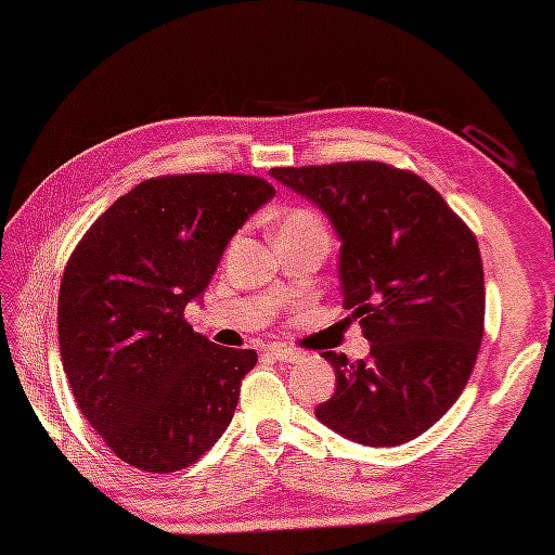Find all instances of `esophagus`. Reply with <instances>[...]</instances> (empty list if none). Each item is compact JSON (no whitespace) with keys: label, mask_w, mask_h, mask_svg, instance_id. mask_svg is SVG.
Returning a JSON list of instances; mask_svg holds the SVG:
<instances>
[{"label":"esophagus","mask_w":555,"mask_h":555,"mask_svg":"<svg viewBox=\"0 0 555 555\" xmlns=\"http://www.w3.org/2000/svg\"><path fill=\"white\" fill-rule=\"evenodd\" d=\"M269 352L279 362H300L302 360V352L300 350H293V348H286V346H271Z\"/></svg>","instance_id":"1"}]
</instances>
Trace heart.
<instances>
[{"label":"heart","instance_id":"obj_1","mask_svg":"<svg viewBox=\"0 0 555 555\" xmlns=\"http://www.w3.org/2000/svg\"><path fill=\"white\" fill-rule=\"evenodd\" d=\"M310 227H322V221L312 215L310 209H291L288 215L281 221L279 231H293V229H310Z\"/></svg>","mask_w":555,"mask_h":555}]
</instances>
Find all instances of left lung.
<instances>
[{
    "label": "left lung",
    "mask_w": 555,
    "mask_h": 555,
    "mask_svg": "<svg viewBox=\"0 0 555 555\" xmlns=\"http://www.w3.org/2000/svg\"><path fill=\"white\" fill-rule=\"evenodd\" d=\"M276 181L326 211L340 238L344 308L370 356L322 352L336 393L314 410L364 446L408 443L463 393L485 336L475 233L417 173L384 162L279 167Z\"/></svg>",
    "instance_id": "left-lung-1"
}]
</instances>
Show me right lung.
<instances>
[{"mask_svg": "<svg viewBox=\"0 0 555 555\" xmlns=\"http://www.w3.org/2000/svg\"><path fill=\"white\" fill-rule=\"evenodd\" d=\"M274 193L245 173L157 176L116 199L70 253L56 312L64 372L124 463L179 473L231 424L257 352L211 344L183 312Z\"/></svg>", "mask_w": 555, "mask_h": 555, "instance_id": "1", "label": "right lung"}]
</instances>
